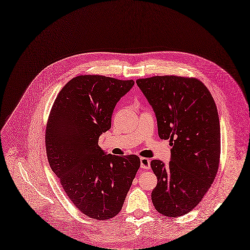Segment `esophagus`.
<instances>
[{
  "label": "esophagus",
  "mask_w": 250,
  "mask_h": 250,
  "mask_svg": "<svg viewBox=\"0 0 250 250\" xmlns=\"http://www.w3.org/2000/svg\"><path fill=\"white\" fill-rule=\"evenodd\" d=\"M140 161H141V167H142V168H146V169L150 168V160H149L148 158H146V157H141Z\"/></svg>",
  "instance_id": "1"
}]
</instances>
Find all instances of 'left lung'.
Wrapping results in <instances>:
<instances>
[{
	"mask_svg": "<svg viewBox=\"0 0 250 250\" xmlns=\"http://www.w3.org/2000/svg\"><path fill=\"white\" fill-rule=\"evenodd\" d=\"M157 118L158 136L169 140L168 165L153 159L157 185L151 193L155 209L182 216L208 191L219 169L221 128L208 89L195 78L160 75L136 81Z\"/></svg>",
	"mask_w": 250,
	"mask_h": 250,
	"instance_id": "1",
	"label": "left lung"
}]
</instances>
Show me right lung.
<instances>
[{"label":"right lung","instance_id":"obj_1","mask_svg":"<svg viewBox=\"0 0 250 250\" xmlns=\"http://www.w3.org/2000/svg\"><path fill=\"white\" fill-rule=\"evenodd\" d=\"M133 80L79 75L65 84L46 127L49 165L69 200L91 219L109 220L122 210L140 167L137 155L105 154L99 137L111 127L116 103Z\"/></svg>","mask_w":250,"mask_h":250}]
</instances>
